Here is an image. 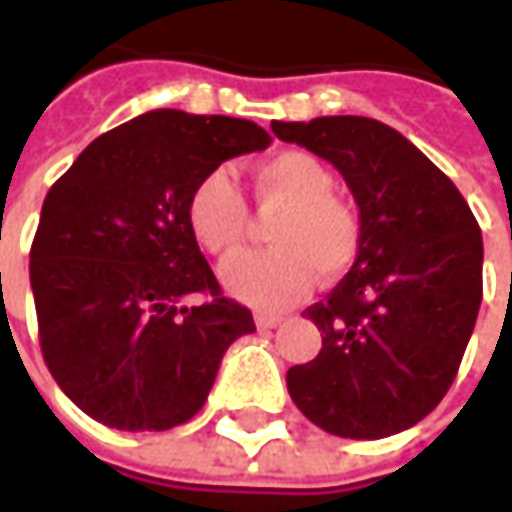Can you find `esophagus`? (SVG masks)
<instances>
[{
  "mask_svg": "<svg viewBox=\"0 0 512 512\" xmlns=\"http://www.w3.org/2000/svg\"><path fill=\"white\" fill-rule=\"evenodd\" d=\"M280 322H283V316H280V314H255V325L260 330L277 328Z\"/></svg>",
  "mask_w": 512,
  "mask_h": 512,
  "instance_id": "1",
  "label": "esophagus"
}]
</instances>
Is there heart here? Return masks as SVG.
Listing matches in <instances>:
<instances>
[{"instance_id":"obj_1","label":"heart","mask_w":512,"mask_h":512,"mask_svg":"<svg viewBox=\"0 0 512 512\" xmlns=\"http://www.w3.org/2000/svg\"><path fill=\"white\" fill-rule=\"evenodd\" d=\"M260 207H283L271 221V249L241 252L224 263L221 280L235 300L260 311H280L302 300L322 277H336L356 263L361 221L356 210L333 196L336 179L316 156L283 151L252 173ZM193 238L215 257L232 255L246 238L249 207L227 168L204 173L187 198Z\"/></svg>"}]
</instances>
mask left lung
Returning a JSON list of instances; mask_svg holds the SVG:
<instances>
[{
  "label": "left lung",
  "instance_id": "obj_1",
  "mask_svg": "<svg viewBox=\"0 0 512 512\" xmlns=\"http://www.w3.org/2000/svg\"><path fill=\"white\" fill-rule=\"evenodd\" d=\"M285 142L328 159L358 204L353 269L305 316L322 330L314 361L285 375L319 429L381 440L443 401L482 302V232L468 201L429 156L370 117L271 123Z\"/></svg>",
  "mask_w": 512,
  "mask_h": 512
}]
</instances>
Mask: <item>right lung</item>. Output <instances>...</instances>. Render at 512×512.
<instances>
[{
	"label": "right lung",
	"instance_id": "1",
	"mask_svg": "<svg viewBox=\"0 0 512 512\" xmlns=\"http://www.w3.org/2000/svg\"><path fill=\"white\" fill-rule=\"evenodd\" d=\"M269 142L249 120L156 109L100 134L50 187L30 249L38 342L97 423L182 426L229 344L255 330L201 255L187 198L204 173ZM190 293L208 300L182 306Z\"/></svg>",
	"mask_w": 512,
	"mask_h": 512
}]
</instances>
